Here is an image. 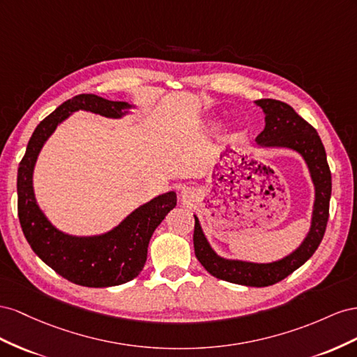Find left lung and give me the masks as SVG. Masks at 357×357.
<instances>
[{"instance_id": "obj_1", "label": "left lung", "mask_w": 357, "mask_h": 357, "mask_svg": "<svg viewBox=\"0 0 357 357\" xmlns=\"http://www.w3.org/2000/svg\"><path fill=\"white\" fill-rule=\"evenodd\" d=\"M254 103L260 106L264 114V128L256 137L257 146L296 151L310 170L314 184V205L310 231L301 245L289 256L271 263H252L218 256L208 242L196 215L192 242H195L197 260L212 277L241 284V286L268 287L301 268L319 248L329 218L332 176L321 139L311 124L299 116L291 106L282 103V101L261 98Z\"/></svg>"}]
</instances>
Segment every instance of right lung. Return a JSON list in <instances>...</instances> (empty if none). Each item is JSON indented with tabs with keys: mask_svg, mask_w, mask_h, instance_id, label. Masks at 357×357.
<instances>
[{
	"mask_svg": "<svg viewBox=\"0 0 357 357\" xmlns=\"http://www.w3.org/2000/svg\"><path fill=\"white\" fill-rule=\"evenodd\" d=\"M133 105L96 94H80L64 101L46 116L28 142L17 169V215L33 251L61 277L84 287H112L136 278L144 269L152 233L176 206V192L160 195L139 206L116 227L93 236H75L58 230L40 209L33 173L46 140L61 122L77 110L119 119Z\"/></svg>",
	"mask_w": 357,
	"mask_h": 357,
	"instance_id": "obj_1",
	"label": "right lung"
}]
</instances>
